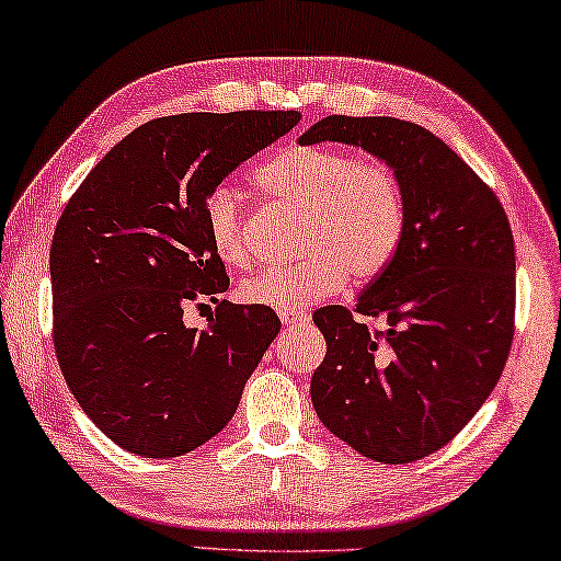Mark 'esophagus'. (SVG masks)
Returning <instances> with one entry per match:
<instances>
[{"label":"esophagus","mask_w":561,"mask_h":561,"mask_svg":"<svg viewBox=\"0 0 561 561\" xmlns=\"http://www.w3.org/2000/svg\"><path fill=\"white\" fill-rule=\"evenodd\" d=\"M279 319L284 325H304L309 323L307 311H279Z\"/></svg>","instance_id":"1"}]
</instances>
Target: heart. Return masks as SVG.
<instances>
[{
	"label": "heart",
	"mask_w": 561,
	"mask_h": 561,
	"mask_svg": "<svg viewBox=\"0 0 561 561\" xmlns=\"http://www.w3.org/2000/svg\"><path fill=\"white\" fill-rule=\"evenodd\" d=\"M257 183L279 208L304 218L297 240L304 260L242 282V304L301 311L333 297L348 274L360 284L378 279L402 245L404 188L380 161L335 147H287L257 169ZM203 226L220 262L245 267L248 220L236 191L218 186L208 193Z\"/></svg>",
	"instance_id": "b5f03b06"
}]
</instances>
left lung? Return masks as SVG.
Returning <instances> with one entry per match:
<instances>
[{
  "label": "left lung",
  "mask_w": 561,
  "mask_h": 561,
  "mask_svg": "<svg viewBox=\"0 0 561 561\" xmlns=\"http://www.w3.org/2000/svg\"><path fill=\"white\" fill-rule=\"evenodd\" d=\"M299 141L360 147L402 181L407 228L390 267L353 311L313 313L325 358L311 400L325 430L358 454L420 461L449 444L501 380L515 333L511 222L476 171L414 122L331 115Z\"/></svg>",
  "instance_id": "obj_1"
}]
</instances>
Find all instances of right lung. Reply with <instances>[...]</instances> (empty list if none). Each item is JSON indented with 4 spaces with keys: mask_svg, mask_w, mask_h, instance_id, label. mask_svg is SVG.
I'll return each mask as SVG.
<instances>
[{
    "mask_svg": "<svg viewBox=\"0 0 561 561\" xmlns=\"http://www.w3.org/2000/svg\"><path fill=\"white\" fill-rule=\"evenodd\" d=\"M297 110L183 112L137 127L98 161L50 242L54 348L78 404L129 454L183 456L236 414L282 321L218 299L228 274L203 203L242 161L297 127ZM219 304L206 332L182 309Z\"/></svg>",
    "mask_w": 561,
    "mask_h": 561,
    "instance_id": "right-lung-1",
    "label": "right lung"
}]
</instances>
